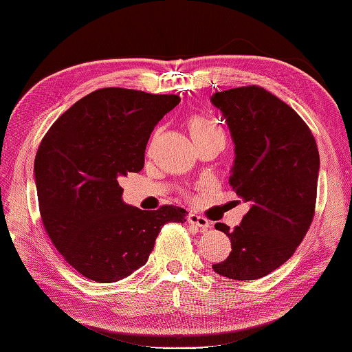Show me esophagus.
I'll use <instances>...</instances> for the list:
<instances>
[{"mask_svg": "<svg viewBox=\"0 0 352 352\" xmlns=\"http://www.w3.org/2000/svg\"><path fill=\"white\" fill-rule=\"evenodd\" d=\"M186 219H188L189 224H192V226H196V227H199V228H202V230H206V228L211 227L210 222L206 221L205 217L199 216V214H196V213H189Z\"/></svg>", "mask_w": 352, "mask_h": 352, "instance_id": "1", "label": "esophagus"}]
</instances>
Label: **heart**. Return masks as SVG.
I'll return each mask as SVG.
<instances>
[{
  "mask_svg": "<svg viewBox=\"0 0 352 352\" xmlns=\"http://www.w3.org/2000/svg\"><path fill=\"white\" fill-rule=\"evenodd\" d=\"M188 128H189V135H191L192 141H197V139L222 133L219 128L213 124V122L205 119V117H200V116L191 117L188 122Z\"/></svg>",
  "mask_w": 352,
  "mask_h": 352,
  "instance_id": "1",
  "label": "heart"
}]
</instances>
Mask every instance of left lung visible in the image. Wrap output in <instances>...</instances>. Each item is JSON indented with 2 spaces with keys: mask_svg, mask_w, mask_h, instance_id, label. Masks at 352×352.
<instances>
[{
  "mask_svg": "<svg viewBox=\"0 0 352 352\" xmlns=\"http://www.w3.org/2000/svg\"><path fill=\"white\" fill-rule=\"evenodd\" d=\"M235 148L230 186L249 211L233 230L227 260L213 265L233 280H255L294 254L314 219L320 153L310 128L296 111L258 86L214 92Z\"/></svg>",
  "mask_w": 352,
  "mask_h": 352,
  "instance_id": "8db88e82",
  "label": "left lung"
}]
</instances>
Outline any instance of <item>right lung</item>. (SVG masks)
<instances>
[{"mask_svg":"<svg viewBox=\"0 0 352 352\" xmlns=\"http://www.w3.org/2000/svg\"><path fill=\"white\" fill-rule=\"evenodd\" d=\"M178 96L106 87L70 106L38 146L34 178L43 226L59 254L100 283L146 265L161 227L186 221L166 205L144 211L122 199L119 182L144 167L155 125Z\"/></svg>","mask_w":352,"mask_h":352,"instance_id":"obj_1","label":"right lung"}]
</instances>
